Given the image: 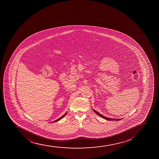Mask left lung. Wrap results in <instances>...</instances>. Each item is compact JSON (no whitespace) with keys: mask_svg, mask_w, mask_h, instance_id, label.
Wrapping results in <instances>:
<instances>
[{"mask_svg":"<svg viewBox=\"0 0 159 159\" xmlns=\"http://www.w3.org/2000/svg\"><path fill=\"white\" fill-rule=\"evenodd\" d=\"M94 110V111L95 113L97 114V115H98L99 116H101L102 118H103L104 119L107 120H109V121H119V120H121L122 119H111V118H107V117H106V116H102V115H101L99 112H98L96 111V110H95L94 109H93Z\"/></svg>","mask_w":159,"mask_h":159,"instance_id":"obj_1","label":"left lung"}]
</instances>
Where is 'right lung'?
Wrapping results in <instances>:
<instances>
[{
	"instance_id": "obj_1",
	"label": "right lung",
	"mask_w": 159,
	"mask_h": 159,
	"mask_svg": "<svg viewBox=\"0 0 159 159\" xmlns=\"http://www.w3.org/2000/svg\"><path fill=\"white\" fill-rule=\"evenodd\" d=\"M66 114H67V112H66V113H65L64 115H63V116H61V118H58V119L56 120H55V121H53V122H51L55 123L56 122H57V121H60V120H61L62 118H63V117H64V116H66Z\"/></svg>"
}]
</instances>
